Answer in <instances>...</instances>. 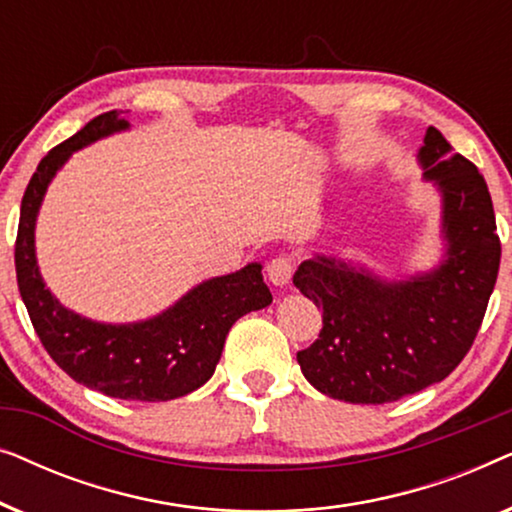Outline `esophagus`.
Listing matches in <instances>:
<instances>
[{"instance_id":"obj_1","label":"esophagus","mask_w":512,"mask_h":512,"mask_svg":"<svg viewBox=\"0 0 512 512\" xmlns=\"http://www.w3.org/2000/svg\"><path fill=\"white\" fill-rule=\"evenodd\" d=\"M291 275H293V261L289 256H277L268 263V279L275 286H289L291 284Z\"/></svg>"}]
</instances>
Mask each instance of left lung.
<instances>
[{"label": "left lung", "instance_id": "obj_1", "mask_svg": "<svg viewBox=\"0 0 512 512\" xmlns=\"http://www.w3.org/2000/svg\"><path fill=\"white\" fill-rule=\"evenodd\" d=\"M440 198V256L426 270L387 277L347 258L314 254L293 284L324 310V328L298 352L305 380L345 403L380 405L445 380L485 317L501 244L487 184L471 160L429 128L417 151Z\"/></svg>", "mask_w": 512, "mask_h": 512}]
</instances>
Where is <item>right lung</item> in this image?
I'll return each mask as SVG.
<instances>
[{
  "label": "right lung",
  "instance_id": "obj_1",
  "mask_svg": "<svg viewBox=\"0 0 512 512\" xmlns=\"http://www.w3.org/2000/svg\"><path fill=\"white\" fill-rule=\"evenodd\" d=\"M125 130L128 118L107 111L41 160L20 205L18 289L41 345L72 380L123 401H172L214 375L230 328L244 314L268 307L272 293L263 265L247 263L230 275L202 279L163 312L125 324L83 317L55 298L41 277L34 237L48 186L72 153Z\"/></svg>",
  "mask_w": 512,
  "mask_h": 512
}]
</instances>
